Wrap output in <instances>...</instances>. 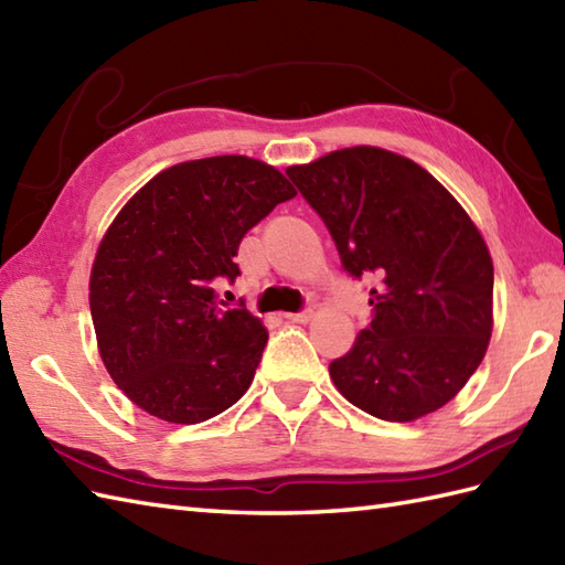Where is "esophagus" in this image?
Returning <instances> with one entry per match:
<instances>
[{
    "label": "esophagus",
    "mask_w": 565,
    "mask_h": 565,
    "mask_svg": "<svg viewBox=\"0 0 565 565\" xmlns=\"http://www.w3.org/2000/svg\"><path fill=\"white\" fill-rule=\"evenodd\" d=\"M284 318L289 322H308L310 318H313V310H301V313H284Z\"/></svg>",
    "instance_id": "1"
}]
</instances>
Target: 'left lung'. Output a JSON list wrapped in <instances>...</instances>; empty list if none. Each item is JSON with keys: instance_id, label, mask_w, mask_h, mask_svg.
<instances>
[{"instance_id": "left-lung-1", "label": "left lung", "mask_w": 565, "mask_h": 565, "mask_svg": "<svg viewBox=\"0 0 565 565\" xmlns=\"http://www.w3.org/2000/svg\"><path fill=\"white\" fill-rule=\"evenodd\" d=\"M326 221L342 267L371 276L374 320L330 379L359 411L413 423L439 411L483 362L493 259L471 215L425 167L356 146L286 170Z\"/></svg>"}]
</instances>
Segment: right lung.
I'll use <instances>...</instances> for the list:
<instances>
[{
	"instance_id": "add662e5",
	"label": "right lung",
	"mask_w": 565,
	"mask_h": 565,
	"mask_svg": "<svg viewBox=\"0 0 565 565\" xmlns=\"http://www.w3.org/2000/svg\"><path fill=\"white\" fill-rule=\"evenodd\" d=\"M294 196L276 167L218 154L167 167L118 211L89 308L102 362L140 411L196 425L243 398L269 332L247 308H223L215 284L235 281L239 239Z\"/></svg>"
}]
</instances>
